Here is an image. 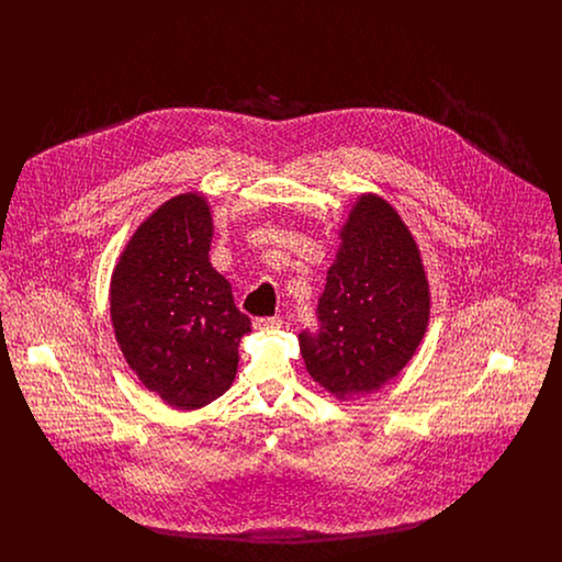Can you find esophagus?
<instances>
[{
    "instance_id": "obj_1",
    "label": "esophagus",
    "mask_w": 562,
    "mask_h": 562,
    "mask_svg": "<svg viewBox=\"0 0 562 562\" xmlns=\"http://www.w3.org/2000/svg\"><path fill=\"white\" fill-rule=\"evenodd\" d=\"M252 326L257 330H278L282 326V318H278V316H273V318H257V321L252 322Z\"/></svg>"
}]
</instances>
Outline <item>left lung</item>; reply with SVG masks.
Wrapping results in <instances>:
<instances>
[{"label":"left lung","instance_id":"8db88e82","mask_svg":"<svg viewBox=\"0 0 562 562\" xmlns=\"http://www.w3.org/2000/svg\"><path fill=\"white\" fill-rule=\"evenodd\" d=\"M318 301L321 328L299 335L305 369L339 401L371 394L419 348L429 284L419 246L383 198L362 193L339 232Z\"/></svg>","mask_w":562,"mask_h":562}]
</instances>
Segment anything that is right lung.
Returning a JSON list of instances; mask_svg holds the SVG:
<instances>
[{"instance_id":"obj_1","label":"right lung","mask_w":562,"mask_h":562,"mask_svg":"<svg viewBox=\"0 0 562 562\" xmlns=\"http://www.w3.org/2000/svg\"><path fill=\"white\" fill-rule=\"evenodd\" d=\"M214 225L200 193H181L149 214L113 268L109 286L117 346L138 381L164 404L193 411L236 379L250 321L232 284L211 266Z\"/></svg>"}]
</instances>
